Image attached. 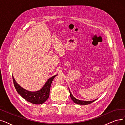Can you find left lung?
<instances>
[{
	"mask_svg": "<svg viewBox=\"0 0 125 125\" xmlns=\"http://www.w3.org/2000/svg\"><path fill=\"white\" fill-rule=\"evenodd\" d=\"M69 92H70V97H71V98L72 99V100L75 103H76L78 104H81V105H87V104H90L92 103V102H94L95 101H96L97 99H94V100H93L92 101H81V100H79V99H76V98H75L73 96V95L72 94L71 92H70V89H69Z\"/></svg>",
	"mask_w": 125,
	"mask_h": 125,
	"instance_id": "obj_1",
	"label": "left lung"
}]
</instances>
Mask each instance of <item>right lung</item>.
Listing matches in <instances>:
<instances>
[{
	"mask_svg": "<svg viewBox=\"0 0 125 125\" xmlns=\"http://www.w3.org/2000/svg\"><path fill=\"white\" fill-rule=\"evenodd\" d=\"M57 75H55L49 78L42 88L36 91H28L23 88L16 82L13 75L12 77L15 88L20 95L30 103L35 104H39L45 102L49 98L51 84L54 78Z\"/></svg>",
	"mask_w": 125,
	"mask_h": 125,
	"instance_id": "add662e5",
	"label": "right lung"
}]
</instances>
